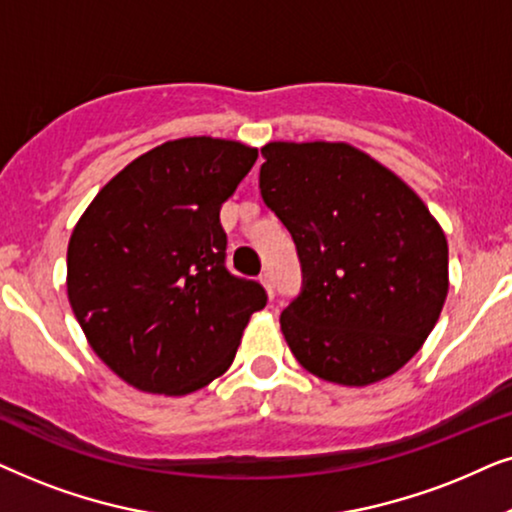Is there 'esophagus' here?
<instances>
[{"mask_svg":"<svg viewBox=\"0 0 512 512\" xmlns=\"http://www.w3.org/2000/svg\"><path fill=\"white\" fill-rule=\"evenodd\" d=\"M260 283L264 285V290H267V295L274 297V278H271L269 271H264V274L260 276Z\"/></svg>","mask_w":512,"mask_h":512,"instance_id":"esophagus-1","label":"esophagus"}]
</instances>
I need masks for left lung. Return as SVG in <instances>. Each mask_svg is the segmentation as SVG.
Returning a JSON list of instances; mask_svg holds the SVG:
<instances>
[{"mask_svg": "<svg viewBox=\"0 0 512 512\" xmlns=\"http://www.w3.org/2000/svg\"><path fill=\"white\" fill-rule=\"evenodd\" d=\"M260 192L290 231L302 292L281 330L304 370L342 386L398 372L447 299V238L426 203L346 142H269Z\"/></svg>", "mask_w": 512, "mask_h": 512, "instance_id": "1", "label": "left lung"}]
</instances>
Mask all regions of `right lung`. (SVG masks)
<instances>
[{
    "label": "right lung",
    "instance_id": "add662e5",
    "mask_svg": "<svg viewBox=\"0 0 512 512\" xmlns=\"http://www.w3.org/2000/svg\"><path fill=\"white\" fill-rule=\"evenodd\" d=\"M236 140L163 142L112 177L67 245V297L98 358L145 393L187 395L234 363L264 309L227 269L222 203L255 166Z\"/></svg>",
    "mask_w": 512,
    "mask_h": 512
}]
</instances>
